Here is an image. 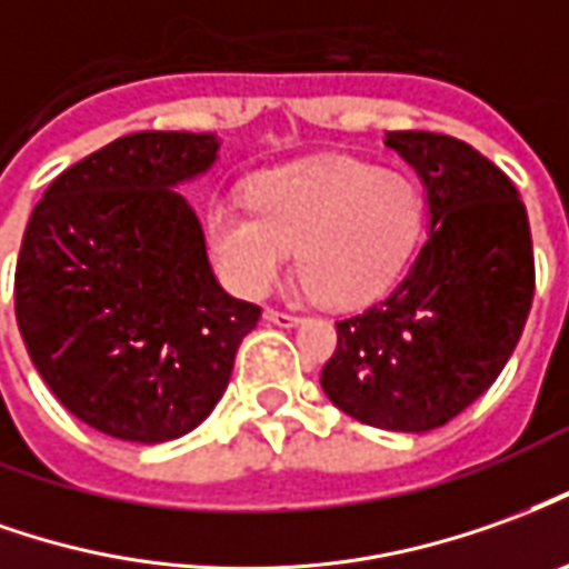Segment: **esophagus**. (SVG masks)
Listing matches in <instances>:
<instances>
[{
    "mask_svg": "<svg viewBox=\"0 0 569 569\" xmlns=\"http://www.w3.org/2000/svg\"><path fill=\"white\" fill-rule=\"evenodd\" d=\"M264 320H268V323H277V326H296L298 323V313L268 308V311H264Z\"/></svg>",
    "mask_w": 569,
    "mask_h": 569,
    "instance_id": "1",
    "label": "esophagus"
}]
</instances>
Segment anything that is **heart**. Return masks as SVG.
<instances>
[{
  "label": "heart",
  "instance_id": "obj_1",
  "mask_svg": "<svg viewBox=\"0 0 569 569\" xmlns=\"http://www.w3.org/2000/svg\"><path fill=\"white\" fill-rule=\"evenodd\" d=\"M249 202H216L206 216L218 273L240 296L268 292L298 249V271L323 305H367L397 283L425 230L409 174L339 157L261 172Z\"/></svg>",
  "mask_w": 569,
  "mask_h": 569
}]
</instances>
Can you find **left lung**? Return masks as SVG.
Listing matches in <instances>:
<instances>
[{
    "instance_id": "obj_1",
    "label": "left lung",
    "mask_w": 569,
    "mask_h": 569,
    "mask_svg": "<svg viewBox=\"0 0 569 569\" xmlns=\"http://www.w3.org/2000/svg\"><path fill=\"white\" fill-rule=\"evenodd\" d=\"M385 144L425 181L431 230L388 296L336 323L320 385L357 422L422 435L471 407L518 348L533 240L515 184L471 144L437 132H388Z\"/></svg>"
}]
</instances>
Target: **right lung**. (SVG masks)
<instances>
[{
  "label": "right lung",
  "instance_id": "right-lung-1",
  "mask_svg": "<svg viewBox=\"0 0 569 569\" xmlns=\"http://www.w3.org/2000/svg\"><path fill=\"white\" fill-rule=\"evenodd\" d=\"M216 153L212 134H126L58 174L27 221L18 329L51 395L94 431L132 443L193 431L261 317L221 289L174 190Z\"/></svg>",
  "mask_w": 569,
  "mask_h": 569
}]
</instances>
